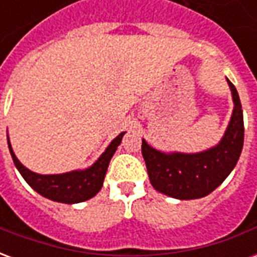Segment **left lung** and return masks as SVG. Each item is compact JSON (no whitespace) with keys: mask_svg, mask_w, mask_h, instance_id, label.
<instances>
[{"mask_svg":"<svg viewBox=\"0 0 257 257\" xmlns=\"http://www.w3.org/2000/svg\"><path fill=\"white\" fill-rule=\"evenodd\" d=\"M231 89L234 110L224 136L213 147L201 153H162L142 140L151 186L168 197L178 199L202 198L220 186L231 173L243 146L242 106L235 86Z\"/></svg>","mask_w":257,"mask_h":257,"instance_id":"left-lung-1","label":"left lung"}]
</instances>
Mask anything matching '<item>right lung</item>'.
Segmentation results:
<instances>
[{
    "label": "right lung",
    "mask_w": 257,
    "mask_h": 257,
    "mask_svg": "<svg viewBox=\"0 0 257 257\" xmlns=\"http://www.w3.org/2000/svg\"><path fill=\"white\" fill-rule=\"evenodd\" d=\"M123 135L125 132L119 134L112 140L106 151L97 158V161L92 167L86 168L84 171H71V172L60 173V175H40V173L33 172L16 158L12 146L9 143V138L8 147L15 162V167L18 168L20 175L23 176L31 189L36 190L42 197L56 201V202L78 204V202H84L86 199L95 197L96 194L100 191L110 160L121 143Z\"/></svg>",
    "instance_id": "right-lung-1"
}]
</instances>
